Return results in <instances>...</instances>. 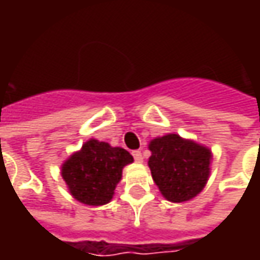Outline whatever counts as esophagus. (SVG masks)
Listing matches in <instances>:
<instances>
[{
	"instance_id": "obj_1",
	"label": "esophagus",
	"mask_w": 260,
	"mask_h": 260,
	"mask_svg": "<svg viewBox=\"0 0 260 260\" xmlns=\"http://www.w3.org/2000/svg\"><path fill=\"white\" fill-rule=\"evenodd\" d=\"M133 157H135L136 162H139V164H142V162H143V155H142V152H140V150H135V152H133Z\"/></svg>"
}]
</instances>
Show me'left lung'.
<instances>
[{
    "mask_svg": "<svg viewBox=\"0 0 260 260\" xmlns=\"http://www.w3.org/2000/svg\"><path fill=\"white\" fill-rule=\"evenodd\" d=\"M149 150L152 178L168 201L185 203L204 189L213 162L210 147L169 133L150 140Z\"/></svg>",
    "mask_w": 260,
    "mask_h": 260,
    "instance_id": "8db88e82",
    "label": "left lung"
}]
</instances>
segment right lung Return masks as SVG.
I'll return each mask as SVG.
<instances>
[{
    "label": "right lung",
    "instance_id": "right-lung-1",
    "mask_svg": "<svg viewBox=\"0 0 260 260\" xmlns=\"http://www.w3.org/2000/svg\"><path fill=\"white\" fill-rule=\"evenodd\" d=\"M133 164V156L123 147L89 139L60 166L68 191L85 205H104L113 200L123 168Z\"/></svg>",
    "mask_w": 260,
    "mask_h": 260
}]
</instances>
